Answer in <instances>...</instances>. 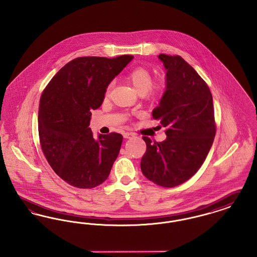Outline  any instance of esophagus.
Masks as SVG:
<instances>
[{"instance_id":"34e87169","label":"esophagus","mask_w":257,"mask_h":257,"mask_svg":"<svg viewBox=\"0 0 257 257\" xmlns=\"http://www.w3.org/2000/svg\"><path fill=\"white\" fill-rule=\"evenodd\" d=\"M123 137H124L125 139H132V138H134L135 134H133V133H129V132H126V133H124V134H123Z\"/></svg>"}]
</instances>
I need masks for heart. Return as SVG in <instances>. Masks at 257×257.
Instances as JSON below:
<instances>
[{
    "instance_id": "obj_1",
    "label": "heart",
    "mask_w": 257,
    "mask_h": 257,
    "mask_svg": "<svg viewBox=\"0 0 257 257\" xmlns=\"http://www.w3.org/2000/svg\"><path fill=\"white\" fill-rule=\"evenodd\" d=\"M128 81L135 86L140 94H146L149 99H157L164 93L167 82L164 77H160L152 82V75L150 71L142 66L135 67L127 74ZM112 83H110L106 88V96H109L111 90Z\"/></svg>"
}]
</instances>
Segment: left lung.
Returning <instances> with one entry per match:
<instances>
[{
  "instance_id": "1",
  "label": "left lung",
  "mask_w": 257,
  "mask_h": 257,
  "mask_svg": "<svg viewBox=\"0 0 257 257\" xmlns=\"http://www.w3.org/2000/svg\"><path fill=\"white\" fill-rule=\"evenodd\" d=\"M167 69V87L154 119L166 127L167 139L143 137L147 151L141 169L148 180L172 188L189 180L206 159L216 135L213 97L205 81L180 56L160 54Z\"/></svg>"
}]
</instances>
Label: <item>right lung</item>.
I'll use <instances>...</instances> for the list:
<instances>
[{
    "mask_svg": "<svg viewBox=\"0 0 257 257\" xmlns=\"http://www.w3.org/2000/svg\"><path fill=\"white\" fill-rule=\"evenodd\" d=\"M81 57L66 63L44 88L38 108L41 149L51 168L63 181L91 189L109 176L117 158L122 135H99L94 139L89 121L112 79L133 60Z\"/></svg>",
    "mask_w": 257,
    "mask_h": 257,
    "instance_id": "add662e5",
    "label": "right lung"
}]
</instances>
